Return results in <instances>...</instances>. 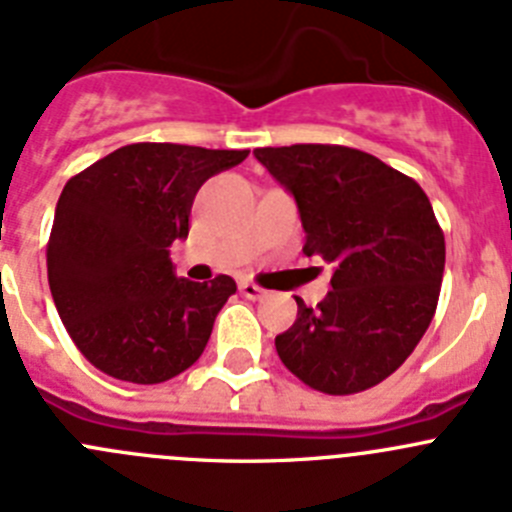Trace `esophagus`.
<instances>
[{"mask_svg": "<svg viewBox=\"0 0 512 512\" xmlns=\"http://www.w3.org/2000/svg\"><path fill=\"white\" fill-rule=\"evenodd\" d=\"M241 294L246 299H253V302H256V299H264L266 297V292L261 287H256V284H253V281H241Z\"/></svg>", "mask_w": 512, "mask_h": 512, "instance_id": "esophagus-1", "label": "esophagus"}]
</instances>
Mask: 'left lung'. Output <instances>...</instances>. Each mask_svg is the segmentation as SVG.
<instances>
[{
  "label": "left lung",
  "mask_w": 512,
  "mask_h": 512,
  "mask_svg": "<svg viewBox=\"0 0 512 512\" xmlns=\"http://www.w3.org/2000/svg\"><path fill=\"white\" fill-rule=\"evenodd\" d=\"M297 203L304 253L332 264L317 307L276 353L299 381L330 396L373 388L414 353L439 302L444 233L426 192L378 157L335 144L253 149Z\"/></svg>",
  "instance_id": "obj_1"
}]
</instances>
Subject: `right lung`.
<instances>
[{
	"label": "right lung",
	"mask_w": 512,
	"mask_h": 512,
	"mask_svg": "<svg viewBox=\"0 0 512 512\" xmlns=\"http://www.w3.org/2000/svg\"><path fill=\"white\" fill-rule=\"evenodd\" d=\"M248 149L129 144L70 177L55 208L48 281L75 348L111 378L162 383L203 355L231 276L175 274L170 246L187 238L205 180Z\"/></svg>",
	"instance_id": "right-lung-1"
}]
</instances>
